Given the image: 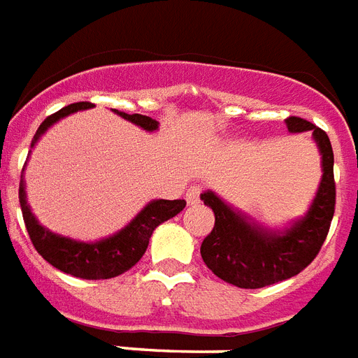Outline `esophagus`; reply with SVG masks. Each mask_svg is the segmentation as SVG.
Returning <instances> with one entry per match:
<instances>
[{
    "mask_svg": "<svg viewBox=\"0 0 358 358\" xmlns=\"http://www.w3.org/2000/svg\"><path fill=\"white\" fill-rule=\"evenodd\" d=\"M201 193H202V187L199 184H193L187 189V193H185V201H187V204L189 206H196L199 204V201H201Z\"/></svg>",
    "mask_w": 358,
    "mask_h": 358,
    "instance_id": "esophagus-1",
    "label": "esophagus"
}]
</instances>
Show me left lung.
Listing matches in <instances>:
<instances>
[{"label": "left lung", "instance_id": "left-lung-1", "mask_svg": "<svg viewBox=\"0 0 358 358\" xmlns=\"http://www.w3.org/2000/svg\"><path fill=\"white\" fill-rule=\"evenodd\" d=\"M289 134L312 131L322 156V182L308 212L282 230L266 229L217 193L204 191L201 201L215 215L213 230L201 245L202 260L213 275L238 288H264L295 277L322 249L334 215V156L327 134L299 117L286 119Z\"/></svg>", "mask_w": 358, "mask_h": 358}]
</instances>
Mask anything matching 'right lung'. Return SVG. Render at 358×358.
Returning a JSON list of instances; mask_svg holds the SVG:
<instances>
[{"label":"right lung","instance_id":"1","mask_svg":"<svg viewBox=\"0 0 358 358\" xmlns=\"http://www.w3.org/2000/svg\"><path fill=\"white\" fill-rule=\"evenodd\" d=\"M91 102L70 103L66 108L59 109L57 113L50 115L44 122L38 126L35 137L31 141V148L38 143L42 135L52 128L53 124L59 122L64 117L91 109ZM113 113L122 117L128 122H134L145 131H156L159 128V122L146 115H128L119 109H113ZM31 154V150H29ZM27 165V162H25ZM25 171V167H24ZM24 171L20 178V206H22V215H24L25 229L29 232V238L35 245L36 252L53 267H57L63 273H69L72 277L87 278V280H100V278H113L128 271L137 262L143 258L148 241L152 238V232L165 223L167 219L178 215L185 208V201H165L157 199L150 201L124 229L115 232L113 236L98 239V241H80V239L64 238L61 234H55L46 227L38 223V219L33 215L29 204H27V195H25V180Z\"/></svg>","mask_w":358,"mask_h":358}]
</instances>
